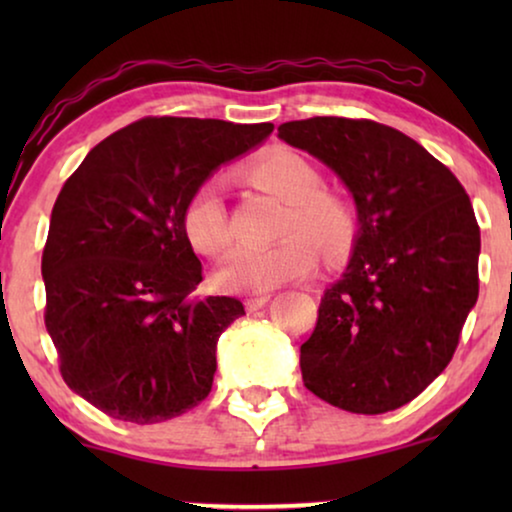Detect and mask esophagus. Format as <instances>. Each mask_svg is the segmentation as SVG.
<instances>
[{"instance_id":"esophagus-1","label":"esophagus","mask_w":512,"mask_h":512,"mask_svg":"<svg viewBox=\"0 0 512 512\" xmlns=\"http://www.w3.org/2000/svg\"><path fill=\"white\" fill-rule=\"evenodd\" d=\"M268 303H270V293H263V296H254V298L244 300V305H247L249 312L261 310V307H265Z\"/></svg>"}]
</instances>
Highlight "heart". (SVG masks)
<instances>
[{
    "instance_id": "b5f03b06",
    "label": "heart",
    "mask_w": 512,
    "mask_h": 512,
    "mask_svg": "<svg viewBox=\"0 0 512 512\" xmlns=\"http://www.w3.org/2000/svg\"><path fill=\"white\" fill-rule=\"evenodd\" d=\"M244 177L284 202L277 244L237 249L216 272V284L230 293H263L317 270V247L338 261L352 247L356 212L340 193L324 188V174L310 158L291 149H268L244 165ZM184 233L195 251L221 258L233 244L228 205L219 181H205L184 207Z\"/></svg>"
}]
</instances>
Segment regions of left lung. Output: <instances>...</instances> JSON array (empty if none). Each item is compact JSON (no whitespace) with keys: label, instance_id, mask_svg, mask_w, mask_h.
Segmentation results:
<instances>
[{"label":"left lung","instance_id":"obj_1","mask_svg":"<svg viewBox=\"0 0 512 512\" xmlns=\"http://www.w3.org/2000/svg\"><path fill=\"white\" fill-rule=\"evenodd\" d=\"M279 139L354 195L359 233L300 347L305 387L359 415L422 394L452 361L478 300L480 228L464 186L422 144L368 118L314 116Z\"/></svg>","mask_w":512,"mask_h":512}]
</instances>
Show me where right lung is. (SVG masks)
<instances>
[{
  "mask_svg": "<svg viewBox=\"0 0 512 512\" xmlns=\"http://www.w3.org/2000/svg\"><path fill=\"white\" fill-rule=\"evenodd\" d=\"M272 123L149 116L102 139L65 181L41 256L46 331L67 387L104 415L156 424L205 401L237 298L207 296L184 207Z\"/></svg>",
  "mask_w": 512,
  "mask_h": 512,
  "instance_id": "add662e5",
  "label": "right lung"
}]
</instances>
